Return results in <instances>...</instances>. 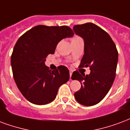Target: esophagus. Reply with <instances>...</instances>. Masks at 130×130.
<instances>
[{
	"label": "esophagus",
	"mask_w": 130,
	"mask_h": 130,
	"mask_svg": "<svg viewBox=\"0 0 130 130\" xmlns=\"http://www.w3.org/2000/svg\"><path fill=\"white\" fill-rule=\"evenodd\" d=\"M72 72L73 71L72 70H70V78H71V76H72Z\"/></svg>",
	"instance_id": "obj_1"
}]
</instances>
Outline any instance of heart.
Returning a JSON list of instances; mask_svg holds the SVG:
<instances>
[{
  "instance_id": "heart-1",
  "label": "heart",
  "mask_w": 130,
  "mask_h": 130,
  "mask_svg": "<svg viewBox=\"0 0 130 130\" xmlns=\"http://www.w3.org/2000/svg\"><path fill=\"white\" fill-rule=\"evenodd\" d=\"M79 40H82V38H80V36H74L73 37H72V38H71L72 43H73V42H75V41H79Z\"/></svg>"
}]
</instances>
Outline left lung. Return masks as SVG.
<instances>
[{
	"instance_id": "left-lung-1",
	"label": "left lung",
	"mask_w": 130,
	"mask_h": 130,
	"mask_svg": "<svg viewBox=\"0 0 130 130\" xmlns=\"http://www.w3.org/2000/svg\"><path fill=\"white\" fill-rule=\"evenodd\" d=\"M74 33L84 40V55L80 67H89L90 74L74 72L72 80L80 82V89L74 94L80 104L92 106L99 103L108 93L116 76L118 51L105 31L92 23L74 26Z\"/></svg>"
}]
</instances>
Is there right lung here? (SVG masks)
<instances>
[{
	"mask_svg": "<svg viewBox=\"0 0 130 130\" xmlns=\"http://www.w3.org/2000/svg\"><path fill=\"white\" fill-rule=\"evenodd\" d=\"M68 26L37 25L19 38L11 56V65L17 87L29 101L46 105L55 99L60 85L70 78L65 66L50 70L45 65L49 54H54L62 39L72 37Z\"/></svg>",
	"mask_w": 130,
	"mask_h": 130,
	"instance_id": "add662e5",
	"label": "right lung"
}]
</instances>
